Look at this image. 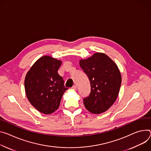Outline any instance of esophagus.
I'll return each mask as SVG.
<instances>
[{"label": "esophagus", "mask_w": 151, "mask_h": 151, "mask_svg": "<svg viewBox=\"0 0 151 151\" xmlns=\"http://www.w3.org/2000/svg\"><path fill=\"white\" fill-rule=\"evenodd\" d=\"M72 88L73 90H76L77 89V87H76V86L75 85V86H73V87H72Z\"/></svg>", "instance_id": "esophagus-1"}]
</instances>
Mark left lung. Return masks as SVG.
<instances>
[{"mask_svg":"<svg viewBox=\"0 0 151 151\" xmlns=\"http://www.w3.org/2000/svg\"><path fill=\"white\" fill-rule=\"evenodd\" d=\"M79 64L91 86L89 96L83 99L85 107L93 114L105 112L114 103L119 93L122 78L117 65L102 53L81 60Z\"/></svg>","mask_w":151,"mask_h":151,"instance_id":"obj_1","label":"left lung"}]
</instances>
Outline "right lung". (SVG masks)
Returning a JSON list of instances; mask_svg holds the SVG:
<instances>
[{
    "label": "right lung",
    "mask_w": 151,
    "mask_h": 151,
    "mask_svg": "<svg viewBox=\"0 0 151 151\" xmlns=\"http://www.w3.org/2000/svg\"><path fill=\"white\" fill-rule=\"evenodd\" d=\"M61 61L49 56L39 58L27 73L24 88L27 98L40 112L50 114L59 108L68 89L58 70Z\"/></svg>",
    "instance_id": "1"
}]
</instances>
